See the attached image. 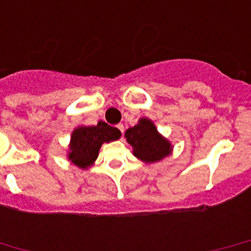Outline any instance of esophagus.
I'll return each instance as SVG.
<instances>
[{"mask_svg": "<svg viewBox=\"0 0 251 251\" xmlns=\"http://www.w3.org/2000/svg\"><path fill=\"white\" fill-rule=\"evenodd\" d=\"M116 127H118L119 130H120L121 135H124V125H123V124H118V125H116Z\"/></svg>", "mask_w": 251, "mask_h": 251, "instance_id": "1", "label": "esophagus"}]
</instances>
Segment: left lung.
Wrapping results in <instances>:
<instances>
[{"label": "left lung", "instance_id": "8db88e82", "mask_svg": "<svg viewBox=\"0 0 251 251\" xmlns=\"http://www.w3.org/2000/svg\"><path fill=\"white\" fill-rule=\"evenodd\" d=\"M126 141L133 148V155L143 163H155L170 155L173 146L156 130L153 121L142 118L137 125L125 132Z\"/></svg>", "mask_w": 251, "mask_h": 251}]
</instances>
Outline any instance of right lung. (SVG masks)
<instances>
[{
	"label": "right lung",
	"mask_w": 251,
	"mask_h": 251,
	"mask_svg": "<svg viewBox=\"0 0 251 251\" xmlns=\"http://www.w3.org/2000/svg\"><path fill=\"white\" fill-rule=\"evenodd\" d=\"M121 132L116 127L100 121L96 126H78L72 133L68 158L74 165L87 169L97 159L104 142L116 141Z\"/></svg>",
	"instance_id": "right-lung-1"
}]
</instances>
